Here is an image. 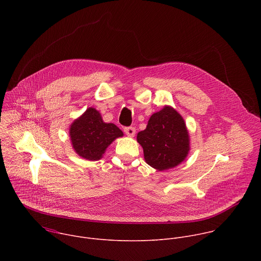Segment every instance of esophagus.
<instances>
[{
    "label": "esophagus",
    "instance_id": "esophagus-1",
    "mask_svg": "<svg viewBox=\"0 0 261 261\" xmlns=\"http://www.w3.org/2000/svg\"><path fill=\"white\" fill-rule=\"evenodd\" d=\"M124 131H125L126 135H128L129 137H133L135 135V133H136V129L134 127H126L124 129Z\"/></svg>",
    "mask_w": 261,
    "mask_h": 261
}]
</instances>
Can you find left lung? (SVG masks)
Listing matches in <instances>:
<instances>
[{"label":"left lung","instance_id":"left-lung-1","mask_svg":"<svg viewBox=\"0 0 261 261\" xmlns=\"http://www.w3.org/2000/svg\"><path fill=\"white\" fill-rule=\"evenodd\" d=\"M137 142L143 148L145 162L157 170L179 165L190 151V135L182 117L165 105L153 114L146 128L138 132Z\"/></svg>","mask_w":261,"mask_h":261}]
</instances>
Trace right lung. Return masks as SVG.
<instances>
[{
    "label": "right lung",
    "mask_w": 261,
    "mask_h": 261,
    "mask_svg": "<svg viewBox=\"0 0 261 261\" xmlns=\"http://www.w3.org/2000/svg\"><path fill=\"white\" fill-rule=\"evenodd\" d=\"M123 135V131L115 124L105 123L101 114L94 107L87 108L69 127V137L74 152L89 161L100 160L110 143Z\"/></svg>",
    "instance_id": "right-lung-1"
}]
</instances>
